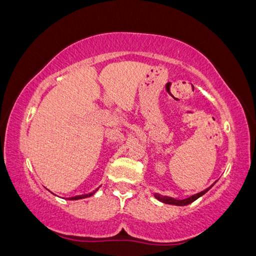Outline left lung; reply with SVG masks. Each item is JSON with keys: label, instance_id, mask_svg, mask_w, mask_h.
Masks as SVG:
<instances>
[{"label": "left lung", "instance_id": "8db88e82", "mask_svg": "<svg viewBox=\"0 0 256 256\" xmlns=\"http://www.w3.org/2000/svg\"><path fill=\"white\" fill-rule=\"evenodd\" d=\"M212 186H210V188H208L204 190H202V192L198 193V194H194V196H190V198H188V199H184V200H177V199H174V198L164 196H161V194H158V193L154 194V196H155L156 199H158V201H161V202H163V204H166L188 206V204H192L193 201H196V199H199V198L204 196V194L206 192H208V190L212 188Z\"/></svg>", "mask_w": 256, "mask_h": 256}]
</instances>
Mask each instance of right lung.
<instances>
[{
  "instance_id": "add662e5",
  "label": "right lung",
  "mask_w": 256,
  "mask_h": 256,
  "mask_svg": "<svg viewBox=\"0 0 256 256\" xmlns=\"http://www.w3.org/2000/svg\"><path fill=\"white\" fill-rule=\"evenodd\" d=\"M96 192V190H93V192L92 193H88V194H82V196H74V198H71L70 200H79V199H85V198H88V196H93V194Z\"/></svg>"
}]
</instances>
